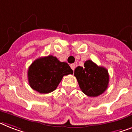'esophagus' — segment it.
I'll return each instance as SVG.
<instances>
[{"label": "esophagus", "mask_w": 132, "mask_h": 132, "mask_svg": "<svg viewBox=\"0 0 132 132\" xmlns=\"http://www.w3.org/2000/svg\"><path fill=\"white\" fill-rule=\"evenodd\" d=\"M70 67L72 69V70L74 71V69H75V68H76V65H75V64H71Z\"/></svg>", "instance_id": "1"}]
</instances>
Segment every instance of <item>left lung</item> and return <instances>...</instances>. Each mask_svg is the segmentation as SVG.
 <instances>
[{"label":"left lung","instance_id":"8db88e82","mask_svg":"<svg viewBox=\"0 0 132 132\" xmlns=\"http://www.w3.org/2000/svg\"><path fill=\"white\" fill-rule=\"evenodd\" d=\"M79 88L88 96L96 97L107 89L109 75L106 68L98 66L91 60L84 63V67L78 66L74 71Z\"/></svg>","mask_w":132,"mask_h":132}]
</instances>
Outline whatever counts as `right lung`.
<instances>
[{
    "mask_svg": "<svg viewBox=\"0 0 132 132\" xmlns=\"http://www.w3.org/2000/svg\"><path fill=\"white\" fill-rule=\"evenodd\" d=\"M73 73L67 63L49 55L35 60L31 64L28 71V81L33 90L47 94L56 90L64 76Z\"/></svg>",
    "mask_w": 132,
    "mask_h": 132,
    "instance_id": "1",
    "label": "right lung"
}]
</instances>
